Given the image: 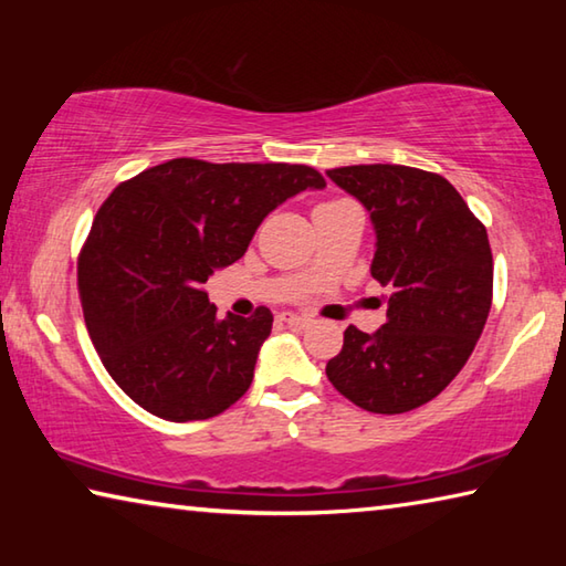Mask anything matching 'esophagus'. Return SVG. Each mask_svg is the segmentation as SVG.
<instances>
[{"label":"esophagus","instance_id":"esophagus-1","mask_svg":"<svg viewBox=\"0 0 566 566\" xmlns=\"http://www.w3.org/2000/svg\"><path fill=\"white\" fill-rule=\"evenodd\" d=\"M280 319H282L284 324H290V327H294V329H304L306 324L312 322L310 317H302V314H292V312H284V314H280Z\"/></svg>","mask_w":566,"mask_h":566}]
</instances>
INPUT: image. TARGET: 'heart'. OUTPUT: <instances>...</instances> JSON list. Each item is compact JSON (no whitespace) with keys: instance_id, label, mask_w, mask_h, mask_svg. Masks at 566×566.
Returning <instances> with one entry per match:
<instances>
[{"instance_id":"1","label":"heart","mask_w":566,"mask_h":566,"mask_svg":"<svg viewBox=\"0 0 566 566\" xmlns=\"http://www.w3.org/2000/svg\"><path fill=\"white\" fill-rule=\"evenodd\" d=\"M324 205H332V202H324ZM319 207H322V205H319Z\"/></svg>"}]
</instances>
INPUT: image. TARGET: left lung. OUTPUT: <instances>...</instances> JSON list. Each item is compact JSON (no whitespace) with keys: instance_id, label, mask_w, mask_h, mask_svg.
Returning <instances> with one entry per match:
<instances>
[{"instance_id":"1","label":"left lung","mask_w":566,"mask_h":566,"mask_svg":"<svg viewBox=\"0 0 566 566\" xmlns=\"http://www.w3.org/2000/svg\"><path fill=\"white\" fill-rule=\"evenodd\" d=\"M327 177L369 209L377 229L371 276L391 286L375 334L349 324L327 377L375 415H401L449 387L492 310L486 227L442 175L405 165H354Z\"/></svg>"}]
</instances>
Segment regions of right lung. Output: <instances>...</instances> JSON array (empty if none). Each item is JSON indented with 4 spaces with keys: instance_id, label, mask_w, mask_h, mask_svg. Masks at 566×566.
Instances as JSON below:
<instances>
[{
    "instance_id": "obj_1",
    "label": "right lung",
    "mask_w": 566,
    "mask_h": 566,
    "mask_svg": "<svg viewBox=\"0 0 566 566\" xmlns=\"http://www.w3.org/2000/svg\"><path fill=\"white\" fill-rule=\"evenodd\" d=\"M327 181L284 161L179 157L122 181L94 217L76 286L104 369L169 421L222 415L252 385L272 312L217 319L205 282L247 252L262 219Z\"/></svg>"
}]
</instances>
